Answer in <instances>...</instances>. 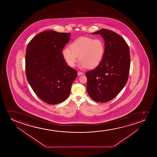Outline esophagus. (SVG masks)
<instances>
[{
  "label": "esophagus",
  "mask_w": 157,
  "mask_h": 157,
  "mask_svg": "<svg viewBox=\"0 0 157 157\" xmlns=\"http://www.w3.org/2000/svg\"><path fill=\"white\" fill-rule=\"evenodd\" d=\"M78 75H84V73L83 72H80V71H78Z\"/></svg>",
  "instance_id": "obj_1"
}]
</instances>
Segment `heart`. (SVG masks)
Returning a JSON list of instances; mask_svg holds the SVG:
<instances>
[{
    "label": "heart",
    "mask_w": 157,
    "mask_h": 157,
    "mask_svg": "<svg viewBox=\"0 0 157 157\" xmlns=\"http://www.w3.org/2000/svg\"><path fill=\"white\" fill-rule=\"evenodd\" d=\"M105 50V43L101 39L80 37L73 41L70 47L63 49L62 56L69 67H75L79 58L80 67L92 69L100 64Z\"/></svg>",
    "instance_id": "b5f03b06"
}]
</instances>
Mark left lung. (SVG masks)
Listing matches in <instances>:
<instances>
[{
	"mask_svg": "<svg viewBox=\"0 0 157 157\" xmlns=\"http://www.w3.org/2000/svg\"><path fill=\"white\" fill-rule=\"evenodd\" d=\"M92 34H100L105 41L102 59L95 69L86 73L89 96L98 102L114 99L127 83L130 67L129 47L124 40L112 30L101 29Z\"/></svg>",
	"mask_w": 157,
	"mask_h": 157,
	"instance_id": "obj_1",
	"label": "left lung"
}]
</instances>
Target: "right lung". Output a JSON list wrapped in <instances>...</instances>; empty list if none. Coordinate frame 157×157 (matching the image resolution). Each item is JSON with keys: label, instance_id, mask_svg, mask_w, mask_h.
<instances>
[{"label": "right lung", "instance_id": "add662e5", "mask_svg": "<svg viewBox=\"0 0 157 157\" xmlns=\"http://www.w3.org/2000/svg\"><path fill=\"white\" fill-rule=\"evenodd\" d=\"M70 35L44 31L34 37L27 47V79L37 97L49 105L65 101L77 77V71L67 65L62 56Z\"/></svg>", "mask_w": 157, "mask_h": 157}]
</instances>
